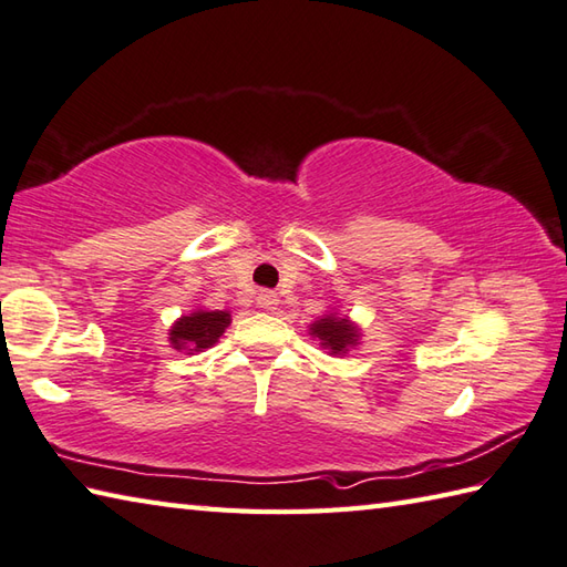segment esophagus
I'll return each instance as SVG.
<instances>
[{
    "instance_id": "1",
    "label": "esophagus",
    "mask_w": 567,
    "mask_h": 567,
    "mask_svg": "<svg viewBox=\"0 0 567 567\" xmlns=\"http://www.w3.org/2000/svg\"><path fill=\"white\" fill-rule=\"evenodd\" d=\"M258 305L262 307V309H275L277 305H280V297H277L275 292H270V290H265V292H260L258 295Z\"/></svg>"
}]
</instances>
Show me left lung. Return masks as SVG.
Here are the masks:
<instances>
[{"instance_id": "obj_1", "label": "left lung", "mask_w": 567, "mask_h": 567, "mask_svg": "<svg viewBox=\"0 0 567 567\" xmlns=\"http://www.w3.org/2000/svg\"><path fill=\"white\" fill-rule=\"evenodd\" d=\"M309 333L321 341L331 355H343L348 348L355 346L360 339V329L348 317H339L336 311L323 315L309 327Z\"/></svg>"}]
</instances>
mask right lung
<instances>
[{
	"label": "right lung",
	"instance_id": "right-lung-1",
	"mask_svg": "<svg viewBox=\"0 0 567 567\" xmlns=\"http://www.w3.org/2000/svg\"><path fill=\"white\" fill-rule=\"evenodd\" d=\"M228 323H231V315H228V311L197 309L187 317H179L173 323L171 343L175 351H187L189 355L207 351V348H212L221 339Z\"/></svg>",
	"mask_w": 567,
	"mask_h": 567
}]
</instances>
